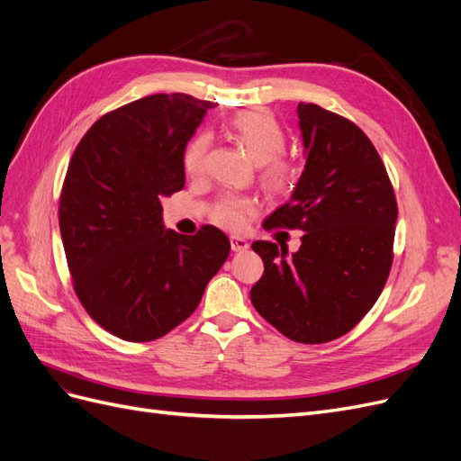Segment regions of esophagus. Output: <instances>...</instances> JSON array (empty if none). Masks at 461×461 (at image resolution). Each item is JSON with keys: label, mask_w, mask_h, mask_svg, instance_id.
<instances>
[{"label": "esophagus", "mask_w": 461, "mask_h": 461, "mask_svg": "<svg viewBox=\"0 0 461 461\" xmlns=\"http://www.w3.org/2000/svg\"><path fill=\"white\" fill-rule=\"evenodd\" d=\"M230 248H232V252H246V249L249 248V244H248V240L242 239V236L232 234L230 236Z\"/></svg>", "instance_id": "obj_1"}]
</instances>
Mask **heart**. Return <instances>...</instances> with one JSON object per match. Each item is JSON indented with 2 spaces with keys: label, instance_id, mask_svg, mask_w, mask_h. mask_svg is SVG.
<instances>
[{
  "label": "heart",
  "instance_id": "1",
  "mask_svg": "<svg viewBox=\"0 0 461 461\" xmlns=\"http://www.w3.org/2000/svg\"><path fill=\"white\" fill-rule=\"evenodd\" d=\"M229 131L239 142L248 158L256 165H261V180L271 192H285L294 183L296 169L285 156L286 132L267 109H246L236 113L229 121ZM209 140L205 134L192 138L183 156V167L190 176H196L203 171L205 153ZM252 209V202L242 196H222L213 207V219L222 227H239L246 213Z\"/></svg>",
  "mask_w": 461,
  "mask_h": 461
}]
</instances>
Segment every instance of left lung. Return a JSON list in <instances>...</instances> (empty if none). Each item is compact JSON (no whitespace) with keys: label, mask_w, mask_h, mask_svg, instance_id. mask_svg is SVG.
I'll return each instance as SVG.
<instances>
[{"label":"left lung","mask_w":461,"mask_h":461,"mask_svg":"<svg viewBox=\"0 0 461 461\" xmlns=\"http://www.w3.org/2000/svg\"><path fill=\"white\" fill-rule=\"evenodd\" d=\"M305 165L290 202L265 219L303 230L298 252L258 240L254 308L290 340L323 344L352 330L381 296L393 265L398 205L384 163L352 121L298 104Z\"/></svg>","instance_id":"obj_1"}]
</instances>
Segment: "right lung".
I'll use <instances>...</instances> for the list:
<instances>
[{"mask_svg":"<svg viewBox=\"0 0 461 461\" xmlns=\"http://www.w3.org/2000/svg\"><path fill=\"white\" fill-rule=\"evenodd\" d=\"M212 102L153 94L97 119L78 142L59 229L80 303L107 332L149 342L188 319L230 252L225 232L165 229L161 198L185 188L183 156Z\"/></svg>","mask_w":461,"mask_h":461,"instance_id":"right-lung-1","label":"right lung"}]
</instances>
